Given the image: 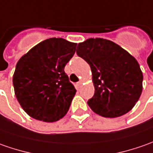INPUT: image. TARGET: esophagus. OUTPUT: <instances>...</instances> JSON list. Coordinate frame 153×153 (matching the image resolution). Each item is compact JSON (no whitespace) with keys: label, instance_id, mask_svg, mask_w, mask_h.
Instances as JSON below:
<instances>
[{"label":"esophagus","instance_id":"obj_1","mask_svg":"<svg viewBox=\"0 0 153 153\" xmlns=\"http://www.w3.org/2000/svg\"><path fill=\"white\" fill-rule=\"evenodd\" d=\"M81 85H82V81L80 80V81H79L78 83H77V87H78V88H79V87L81 86Z\"/></svg>","mask_w":153,"mask_h":153}]
</instances>
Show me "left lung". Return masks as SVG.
Returning <instances> with one entry per match:
<instances>
[{"instance_id": "1", "label": "left lung", "mask_w": 153, "mask_h": 153, "mask_svg": "<svg viewBox=\"0 0 153 153\" xmlns=\"http://www.w3.org/2000/svg\"><path fill=\"white\" fill-rule=\"evenodd\" d=\"M77 55L90 65L95 94L88 105L105 118L130 111L142 91L143 74L134 56L113 41L91 38L79 43Z\"/></svg>"}]
</instances>
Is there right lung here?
I'll use <instances>...</instances> for the list:
<instances>
[{
  "label": "right lung",
  "mask_w": 153,
  "mask_h": 153,
  "mask_svg": "<svg viewBox=\"0 0 153 153\" xmlns=\"http://www.w3.org/2000/svg\"><path fill=\"white\" fill-rule=\"evenodd\" d=\"M76 43L50 38L34 46L18 62L13 83L16 97L33 119L55 122L68 111L76 90L64 72Z\"/></svg>",
  "instance_id": "add662e5"
}]
</instances>
